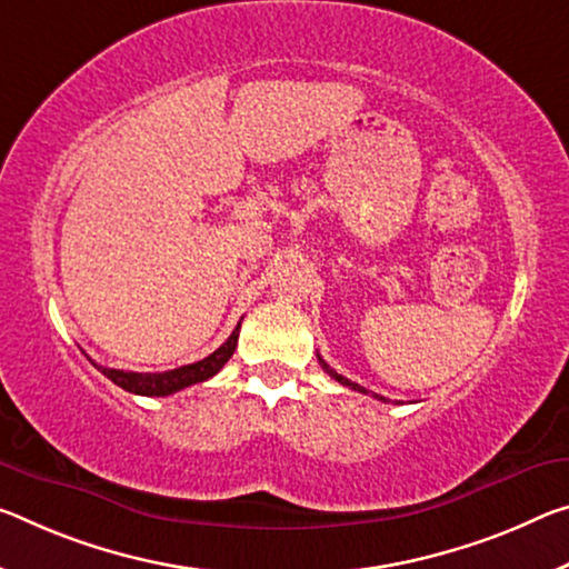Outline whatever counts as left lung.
I'll use <instances>...</instances> for the list:
<instances>
[{
  "label": "left lung",
  "mask_w": 569,
  "mask_h": 569,
  "mask_svg": "<svg viewBox=\"0 0 569 569\" xmlns=\"http://www.w3.org/2000/svg\"><path fill=\"white\" fill-rule=\"evenodd\" d=\"M319 357V355H317ZM319 365H321V369H323V372H327L329 377H331V380H337L339 385H345V387H349V390H357V392H365L367 395V390H365V387L362 385H357V382H351V380H347V377H341L339 372H337V369H331L327 362H323V359L319 357ZM375 398L377 400H382V402H387L385 398H382V395H375Z\"/></svg>",
  "instance_id": "left-lung-1"
}]
</instances>
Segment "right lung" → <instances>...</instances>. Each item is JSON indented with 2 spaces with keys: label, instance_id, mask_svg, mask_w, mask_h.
I'll return each mask as SVG.
<instances>
[{
  "label": "right lung",
  "instance_id": "1",
  "mask_svg": "<svg viewBox=\"0 0 569 569\" xmlns=\"http://www.w3.org/2000/svg\"><path fill=\"white\" fill-rule=\"evenodd\" d=\"M238 331H240V323L236 327V331L230 333V339L224 341L220 349H214L210 357L200 359V362L194 365H184V367H177V369H169V372H123V369H111V367H101L96 365V369H101V372L111 380L113 385L123 387L126 392H133V395H147V398H167L171 392H179L184 390L189 385H197V382H204L210 380L220 372L224 367V362L232 357V351L238 347Z\"/></svg>",
  "mask_w": 569,
  "mask_h": 569
}]
</instances>
